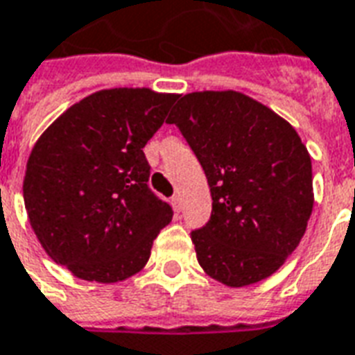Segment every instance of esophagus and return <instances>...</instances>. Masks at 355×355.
<instances>
[{"label": "esophagus", "instance_id": "esophagus-1", "mask_svg": "<svg viewBox=\"0 0 355 355\" xmlns=\"http://www.w3.org/2000/svg\"><path fill=\"white\" fill-rule=\"evenodd\" d=\"M170 204H172V207H174V211H175V213H180V209H181V200H180V196H174V198L170 200Z\"/></svg>", "mask_w": 355, "mask_h": 355}]
</instances>
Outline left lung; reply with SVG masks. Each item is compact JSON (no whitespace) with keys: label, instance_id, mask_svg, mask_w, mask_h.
<instances>
[{"label":"left lung","instance_id":"left-lung-1","mask_svg":"<svg viewBox=\"0 0 355 355\" xmlns=\"http://www.w3.org/2000/svg\"><path fill=\"white\" fill-rule=\"evenodd\" d=\"M168 123L193 148L211 193L209 223L191 234L206 275L232 288L273 275L300 245L314 206L300 135L234 89L183 95Z\"/></svg>","mask_w":355,"mask_h":355}]
</instances>
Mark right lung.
Returning <instances> with one entry per match:
<instances>
[{"label": "right lung", "instance_id": "1", "mask_svg": "<svg viewBox=\"0 0 355 355\" xmlns=\"http://www.w3.org/2000/svg\"><path fill=\"white\" fill-rule=\"evenodd\" d=\"M178 97L101 89L67 108L31 149L22 187L29 225L74 277L110 284L148 263L172 207L149 191L144 146Z\"/></svg>", "mask_w": 355, "mask_h": 355}]
</instances>
